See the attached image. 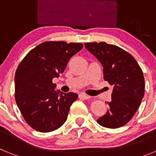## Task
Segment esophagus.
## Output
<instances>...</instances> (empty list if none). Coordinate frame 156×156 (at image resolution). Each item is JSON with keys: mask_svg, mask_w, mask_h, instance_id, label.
Wrapping results in <instances>:
<instances>
[{"mask_svg": "<svg viewBox=\"0 0 156 156\" xmlns=\"http://www.w3.org/2000/svg\"><path fill=\"white\" fill-rule=\"evenodd\" d=\"M79 98L83 99V100H87V99H90V96H88V95L85 94H80Z\"/></svg>", "mask_w": 156, "mask_h": 156, "instance_id": "obj_1", "label": "esophagus"}]
</instances>
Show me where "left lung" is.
Listing matches in <instances>:
<instances>
[{"mask_svg":"<svg viewBox=\"0 0 156 156\" xmlns=\"http://www.w3.org/2000/svg\"><path fill=\"white\" fill-rule=\"evenodd\" d=\"M84 45L102 65L105 80L113 86L109 108L97 122L112 129L124 126L132 119L144 97L142 70L130 54L115 45L105 42Z\"/></svg>","mask_w":156,"mask_h":156,"instance_id":"8db88e82","label":"left lung"}]
</instances>
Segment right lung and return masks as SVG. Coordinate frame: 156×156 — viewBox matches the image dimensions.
Masks as SVG:
<instances>
[{
    "instance_id": "add662e5",
    "label": "right lung",
    "mask_w": 156,
    "mask_h": 156,
    "mask_svg": "<svg viewBox=\"0 0 156 156\" xmlns=\"http://www.w3.org/2000/svg\"><path fill=\"white\" fill-rule=\"evenodd\" d=\"M82 48L80 43L47 41L32 49L19 65L15 97L23 118L33 129L51 132L66 121L78 95L55 90L52 80L62 73L69 60Z\"/></svg>"
}]
</instances>
